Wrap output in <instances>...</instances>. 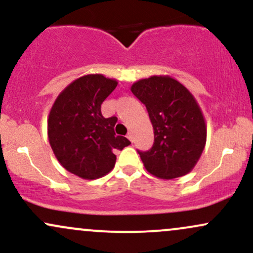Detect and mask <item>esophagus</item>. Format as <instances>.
I'll use <instances>...</instances> for the list:
<instances>
[{"label": "esophagus", "instance_id": "esophagus-1", "mask_svg": "<svg viewBox=\"0 0 253 253\" xmlns=\"http://www.w3.org/2000/svg\"><path fill=\"white\" fill-rule=\"evenodd\" d=\"M126 137H127V138H129V141H130V142H131V143H132V142H134V135H132V134H131V132H129V134H127V136H126Z\"/></svg>", "mask_w": 253, "mask_h": 253}]
</instances>
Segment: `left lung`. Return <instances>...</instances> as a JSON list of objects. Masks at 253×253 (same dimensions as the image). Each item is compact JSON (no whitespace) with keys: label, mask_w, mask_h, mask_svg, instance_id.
I'll list each match as a JSON object with an SVG mask.
<instances>
[{"label":"left lung","mask_w":253,"mask_h":253,"mask_svg":"<svg viewBox=\"0 0 253 253\" xmlns=\"http://www.w3.org/2000/svg\"><path fill=\"white\" fill-rule=\"evenodd\" d=\"M131 92L146 105L154 129L152 148L137 150L147 171L161 179L188 174L207 141L206 121L194 95L167 75L135 82Z\"/></svg>","instance_id":"left-lung-1"}]
</instances>
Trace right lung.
Segmentation results:
<instances>
[{
  "mask_svg": "<svg viewBox=\"0 0 253 253\" xmlns=\"http://www.w3.org/2000/svg\"><path fill=\"white\" fill-rule=\"evenodd\" d=\"M118 82L101 74L73 81L59 93L47 119L53 154L67 171L84 179H98L115 167L116 150L131 142L116 136L117 117L104 118L101 104Z\"/></svg>",
  "mask_w": 253,
  "mask_h": 253,
  "instance_id": "add662e5",
  "label": "right lung"
}]
</instances>
